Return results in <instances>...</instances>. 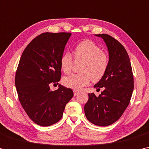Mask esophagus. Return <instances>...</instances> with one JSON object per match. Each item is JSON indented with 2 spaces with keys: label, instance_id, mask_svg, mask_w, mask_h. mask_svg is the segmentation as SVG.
I'll use <instances>...</instances> for the list:
<instances>
[{
  "label": "esophagus",
  "instance_id": "34e87169",
  "mask_svg": "<svg viewBox=\"0 0 149 149\" xmlns=\"http://www.w3.org/2000/svg\"><path fill=\"white\" fill-rule=\"evenodd\" d=\"M73 93H74V95L76 96V95H78V94L79 93V91H77V90H74V91H73Z\"/></svg>",
  "mask_w": 149,
  "mask_h": 149
}]
</instances>
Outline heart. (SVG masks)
Here are the masks:
<instances>
[{
	"label": "heart",
	"mask_w": 149,
	"mask_h": 149,
	"mask_svg": "<svg viewBox=\"0 0 149 149\" xmlns=\"http://www.w3.org/2000/svg\"><path fill=\"white\" fill-rule=\"evenodd\" d=\"M75 63H81L79 74H73L63 79V84L68 88L79 90L88 86L92 79L98 82L104 75L108 68L109 58L106 52L91 40H84L75 47L74 51ZM74 60L69 52H65L61 58V67L68 74L74 66Z\"/></svg>",
	"instance_id": "obj_1"
}]
</instances>
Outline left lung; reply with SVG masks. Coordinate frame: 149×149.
<instances>
[{
    "instance_id": "left-lung-1",
    "label": "left lung",
    "mask_w": 149,
    "mask_h": 149,
    "mask_svg": "<svg viewBox=\"0 0 149 149\" xmlns=\"http://www.w3.org/2000/svg\"><path fill=\"white\" fill-rule=\"evenodd\" d=\"M106 43L109 54L108 68L103 77L94 86L104 88L98 97L88 94L84 113L93 124L106 127L115 123L129 105L134 88V79L129 56L125 47L107 34L95 35Z\"/></svg>"
}]
</instances>
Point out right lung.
<instances>
[{
  "label": "right lung",
  "instance_id": "add662e5",
  "mask_svg": "<svg viewBox=\"0 0 149 149\" xmlns=\"http://www.w3.org/2000/svg\"><path fill=\"white\" fill-rule=\"evenodd\" d=\"M71 33L40 34L25 48L15 75L19 101L29 118L42 127L61 119L65 106L72 98V89L50 85L61 77V58Z\"/></svg>",
  "mask_w": 149,
  "mask_h": 149
}]
</instances>
